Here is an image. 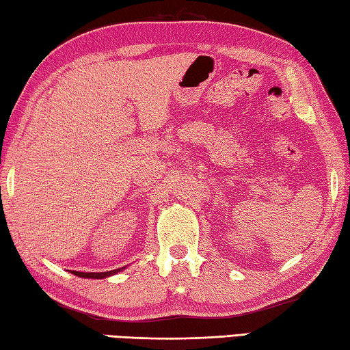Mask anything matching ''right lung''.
Returning a JSON list of instances; mask_svg holds the SVG:
<instances>
[{"mask_svg":"<svg viewBox=\"0 0 350 350\" xmlns=\"http://www.w3.org/2000/svg\"><path fill=\"white\" fill-rule=\"evenodd\" d=\"M123 267H118V269L114 271H108V272H78V271H70L73 275H77V277H83V278H107L111 277V275H114L117 272H120Z\"/></svg>","mask_w":350,"mask_h":350,"instance_id":"obj_1","label":"right lung"}]
</instances>
